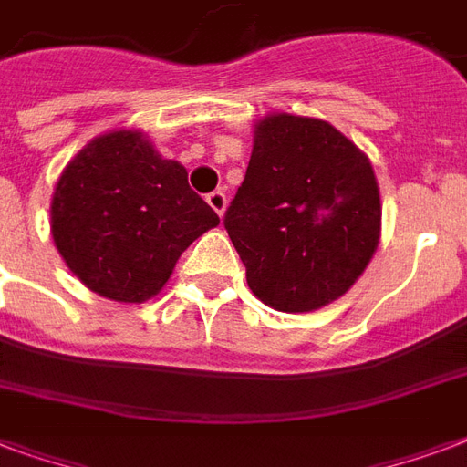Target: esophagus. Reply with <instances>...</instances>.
I'll list each match as a JSON object with an SVG mask.
<instances>
[{
  "mask_svg": "<svg viewBox=\"0 0 467 467\" xmlns=\"http://www.w3.org/2000/svg\"><path fill=\"white\" fill-rule=\"evenodd\" d=\"M206 202H209V206H212L213 212L219 213V216H223V212H226V194H223V192H212V194H206Z\"/></svg>",
  "mask_w": 467,
  "mask_h": 467,
  "instance_id": "esophagus-1",
  "label": "esophagus"
}]
</instances>
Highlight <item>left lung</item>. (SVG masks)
<instances>
[{
    "mask_svg": "<svg viewBox=\"0 0 467 467\" xmlns=\"http://www.w3.org/2000/svg\"><path fill=\"white\" fill-rule=\"evenodd\" d=\"M223 226L254 296L280 313H310L345 296L377 251V177L329 122L268 115Z\"/></svg>",
    "mask_w": 467,
    "mask_h": 467,
    "instance_id": "8db88e82",
    "label": "left lung"
}]
</instances>
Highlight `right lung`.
Returning <instances> with one entry per match:
<instances>
[{
  "label": "right lung",
  "mask_w": 467,
  "mask_h": 467,
  "mask_svg": "<svg viewBox=\"0 0 467 467\" xmlns=\"http://www.w3.org/2000/svg\"><path fill=\"white\" fill-rule=\"evenodd\" d=\"M216 223V212L189 187L187 170L162 160L138 130L83 147L51 202V234L66 265L118 303L157 296L182 251Z\"/></svg>",
  "instance_id": "1"
}]
</instances>
